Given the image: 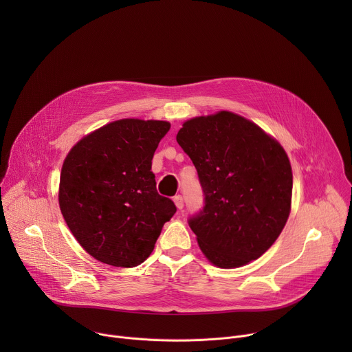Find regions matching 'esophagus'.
<instances>
[{"label":"esophagus","mask_w":352,"mask_h":352,"mask_svg":"<svg viewBox=\"0 0 352 352\" xmlns=\"http://www.w3.org/2000/svg\"><path fill=\"white\" fill-rule=\"evenodd\" d=\"M174 204H175V206H177L179 210L184 209V197H182L181 195L174 196Z\"/></svg>","instance_id":"obj_1"}]
</instances>
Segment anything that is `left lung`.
I'll list each match as a JSON object with an SVG mask.
<instances>
[{"label": "left lung", "instance_id": "1", "mask_svg": "<svg viewBox=\"0 0 352 352\" xmlns=\"http://www.w3.org/2000/svg\"><path fill=\"white\" fill-rule=\"evenodd\" d=\"M177 142L205 195L204 208L188 220L205 256L224 269L256 261L289 216L292 171L284 148L228 111L186 121Z\"/></svg>", "mask_w": 352, "mask_h": 352}]
</instances>
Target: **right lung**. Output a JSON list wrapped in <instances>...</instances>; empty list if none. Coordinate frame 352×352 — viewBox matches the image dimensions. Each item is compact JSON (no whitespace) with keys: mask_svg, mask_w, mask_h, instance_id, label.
I'll return each instance as SVG.
<instances>
[{"mask_svg":"<svg viewBox=\"0 0 352 352\" xmlns=\"http://www.w3.org/2000/svg\"><path fill=\"white\" fill-rule=\"evenodd\" d=\"M170 122L120 120L76 143L60 178L61 213L89 255L116 267H135L177 208L159 195L152 159Z\"/></svg>","mask_w":352,"mask_h":352,"instance_id":"add662e5","label":"right lung"}]
</instances>
